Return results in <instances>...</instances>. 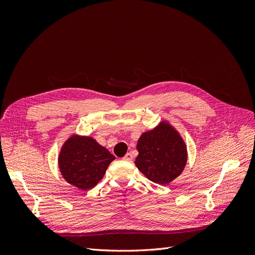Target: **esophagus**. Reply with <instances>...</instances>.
<instances>
[{
  "label": "esophagus",
  "mask_w": 255,
  "mask_h": 255,
  "mask_svg": "<svg viewBox=\"0 0 255 255\" xmlns=\"http://www.w3.org/2000/svg\"><path fill=\"white\" fill-rule=\"evenodd\" d=\"M123 159L127 160V161H132V159H133L132 153H127L126 155H125V157H123Z\"/></svg>",
  "instance_id": "obj_1"
}]
</instances>
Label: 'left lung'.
Instances as JSON below:
<instances>
[{
  "instance_id": "obj_1",
  "label": "left lung",
  "mask_w": 255,
  "mask_h": 255,
  "mask_svg": "<svg viewBox=\"0 0 255 255\" xmlns=\"http://www.w3.org/2000/svg\"><path fill=\"white\" fill-rule=\"evenodd\" d=\"M136 148V167L156 184L171 183L183 172L187 163L186 143L177 129L165 120L142 133Z\"/></svg>"
}]
</instances>
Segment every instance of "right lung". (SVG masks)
Here are the masks:
<instances>
[{
	"label": "right lung",
	"instance_id": "add662e5",
	"mask_svg": "<svg viewBox=\"0 0 255 255\" xmlns=\"http://www.w3.org/2000/svg\"><path fill=\"white\" fill-rule=\"evenodd\" d=\"M115 159L94 137L72 134L61 145L58 168L65 181L81 190H88L102 180Z\"/></svg>",
	"mask_w": 255,
	"mask_h": 255
}]
</instances>
